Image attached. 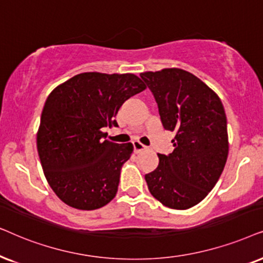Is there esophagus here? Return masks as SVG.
<instances>
[{
    "instance_id": "1",
    "label": "esophagus",
    "mask_w": 263,
    "mask_h": 263,
    "mask_svg": "<svg viewBox=\"0 0 263 263\" xmlns=\"http://www.w3.org/2000/svg\"><path fill=\"white\" fill-rule=\"evenodd\" d=\"M146 146L143 145L141 142H134V150L135 153H141L143 150H145Z\"/></svg>"
}]
</instances>
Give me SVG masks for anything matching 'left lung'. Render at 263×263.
<instances>
[{"label":"left lung","instance_id":"1","mask_svg":"<svg viewBox=\"0 0 263 263\" xmlns=\"http://www.w3.org/2000/svg\"><path fill=\"white\" fill-rule=\"evenodd\" d=\"M155 97L164 129L176 132L174 150L159 156L145 174L154 197L172 209H189L218 183L229 155L226 114L221 100L201 79L180 68L143 72Z\"/></svg>","mask_w":263,"mask_h":263}]
</instances>
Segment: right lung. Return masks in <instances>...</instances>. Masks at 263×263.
I'll use <instances>...</instances> for the list:
<instances>
[{"label": "right lung", "instance_id": "obj_1", "mask_svg": "<svg viewBox=\"0 0 263 263\" xmlns=\"http://www.w3.org/2000/svg\"><path fill=\"white\" fill-rule=\"evenodd\" d=\"M146 89L132 73L85 72L49 93L37 131V150L48 184L62 202L99 209L115 197L132 143L110 142L102 131L118 126L122 103Z\"/></svg>", "mask_w": 263, "mask_h": 263}]
</instances>
